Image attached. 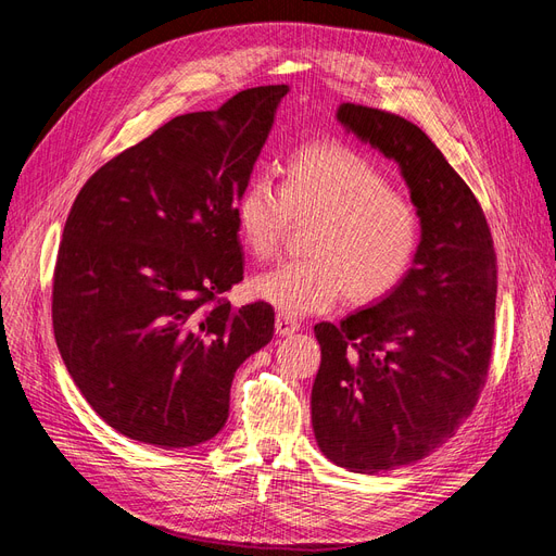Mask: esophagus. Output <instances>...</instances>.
<instances>
[{
	"label": "esophagus",
	"mask_w": 556,
	"mask_h": 556,
	"mask_svg": "<svg viewBox=\"0 0 556 556\" xmlns=\"http://www.w3.org/2000/svg\"><path fill=\"white\" fill-rule=\"evenodd\" d=\"M299 329H301V325L296 323V319H292L290 315H285V313L276 315V333L278 336H290V333H294Z\"/></svg>",
	"instance_id": "34e87169"
}]
</instances>
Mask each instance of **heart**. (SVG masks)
<instances>
[{
    "label": "heart",
    "instance_id": "1",
    "mask_svg": "<svg viewBox=\"0 0 556 556\" xmlns=\"http://www.w3.org/2000/svg\"><path fill=\"white\" fill-rule=\"evenodd\" d=\"M292 223H311L308 257L250 282L252 296L288 315L329 311L343 292L357 306L384 299L408 276L422 241L413 201L371 160L336 143L294 150L278 190L250 178L233 199V227L252 260H271Z\"/></svg>",
    "mask_w": 556,
    "mask_h": 556
}]
</instances>
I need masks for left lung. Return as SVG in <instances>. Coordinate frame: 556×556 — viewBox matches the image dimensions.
Wrapping results in <instances>:
<instances>
[{"mask_svg": "<svg viewBox=\"0 0 556 556\" xmlns=\"http://www.w3.org/2000/svg\"><path fill=\"white\" fill-rule=\"evenodd\" d=\"M336 117L401 166L422 220L392 294L315 325V441L336 466L382 473L425 459L473 413L492 359L496 252L476 194L422 129L359 104Z\"/></svg>", "mask_w": 556, "mask_h": 556, "instance_id": "1", "label": "left lung"}]
</instances>
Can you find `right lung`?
<instances>
[{"label": "right lung", "mask_w": 556, "mask_h": 556, "mask_svg": "<svg viewBox=\"0 0 556 556\" xmlns=\"http://www.w3.org/2000/svg\"><path fill=\"white\" fill-rule=\"evenodd\" d=\"M288 86L174 117L97 169L66 217L53 331L66 371L117 433L160 447L211 441L237 368L274 336V308L233 311L243 280L233 199Z\"/></svg>", "instance_id": "obj_1"}]
</instances>
